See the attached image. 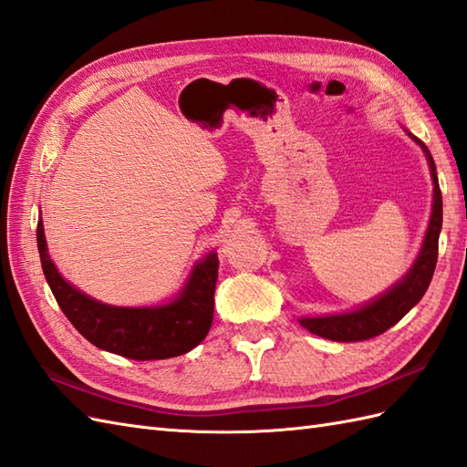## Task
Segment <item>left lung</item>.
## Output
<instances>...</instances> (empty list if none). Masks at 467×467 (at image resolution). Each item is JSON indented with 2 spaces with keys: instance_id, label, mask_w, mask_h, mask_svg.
<instances>
[{
  "instance_id": "8db88e82",
  "label": "left lung",
  "mask_w": 467,
  "mask_h": 467,
  "mask_svg": "<svg viewBox=\"0 0 467 467\" xmlns=\"http://www.w3.org/2000/svg\"><path fill=\"white\" fill-rule=\"evenodd\" d=\"M408 136L424 150L430 164L431 182H434V203H431V215L422 249H420L410 271L396 285L382 293L380 297L372 299L370 303L348 313L303 317V319H299L301 327H305L313 335H319L328 340H338V343H357V340L379 337L400 321L424 297L438 261V240L441 232V192L438 184L434 158H431L426 144L418 140L410 132H408Z\"/></svg>"
}]
</instances>
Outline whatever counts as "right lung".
<instances>
[{"instance_id":"right-lung-1","label":"right lung","mask_w":467,"mask_h":467,"mask_svg":"<svg viewBox=\"0 0 467 467\" xmlns=\"http://www.w3.org/2000/svg\"><path fill=\"white\" fill-rule=\"evenodd\" d=\"M41 267L61 311L88 343L132 360L180 357L206 338L213 321L218 254H208L192 269L176 299L156 306L105 305L67 283L47 254L43 222H37Z\"/></svg>"}]
</instances>
